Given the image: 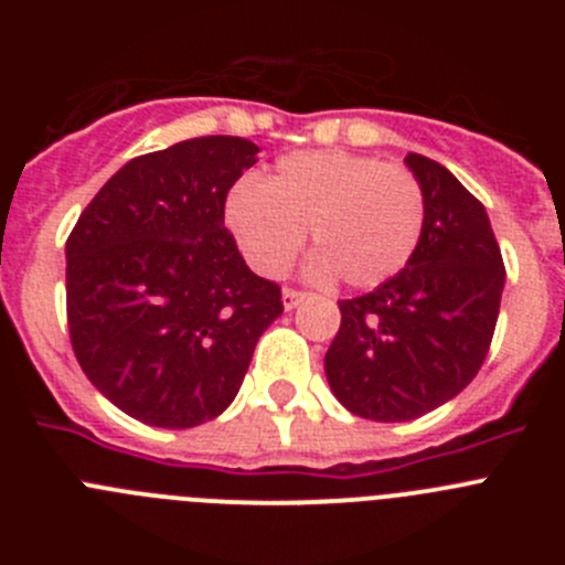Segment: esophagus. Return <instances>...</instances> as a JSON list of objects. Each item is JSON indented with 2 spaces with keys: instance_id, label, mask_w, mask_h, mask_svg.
Returning a JSON list of instances; mask_svg holds the SVG:
<instances>
[{
  "instance_id": "1",
  "label": "esophagus",
  "mask_w": 565,
  "mask_h": 565,
  "mask_svg": "<svg viewBox=\"0 0 565 565\" xmlns=\"http://www.w3.org/2000/svg\"><path fill=\"white\" fill-rule=\"evenodd\" d=\"M302 299H306V294L297 291V288H282V308H286V311H294Z\"/></svg>"
}]
</instances>
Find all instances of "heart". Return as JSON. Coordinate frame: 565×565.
Wrapping results in <instances>:
<instances>
[{
	"label": "heart",
	"instance_id": "b5f03b06",
	"mask_svg": "<svg viewBox=\"0 0 565 565\" xmlns=\"http://www.w3.org/2000/svg\"><path fill=\"white\" fill-rule=\"evenodd\" d=\"M226 226L248 266L279 277L311 228L308 277L339 274L351 288H376L396 277L424 228V192L411 169L342 149L279 158L266 183L239 181L228 192Z\"/></svg>",
	"mask_w": 565,
	"mask_h": 565
}]
</instances>
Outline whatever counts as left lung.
<instances>
[{
	"instance_id": "1",
	"label": "left lung",
	"mask_w": 565,
	"mask_h": 565,
	"mask_svg": "<svg viewBox=\"0 0 565 565\" xmlns=\"http://www.w3.org/2000/svg\"><path fill=\"white\" fill-rule=\"evenodd\" d=\"M404 163L424 192L422 239L396 277L339 302L326 353L333 396L371 422H411L476 379L507 282L487 209L441 163L416 152Z\"/></svg>"
}]
</instances>
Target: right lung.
Masks as SVG:
<instances>
[{
  "instance_id": "obj_1",
  "label": "right lung",
  "mask_w": 565,
  "mask_h": 565,
  "mask_svg": "<svg viewBox=\"0 0 565 565\" xmlns=\"http://www.w3.org/2000/svg\"><path fill=\"white\" fill-rule=\"evenodd\" d=\"M257 143L192 138L132 158L70 234L67 326L82 371L127 416L186 430L237 396L254 344L282 313L223 226Z\"/></svg>"
}]
</instances>
